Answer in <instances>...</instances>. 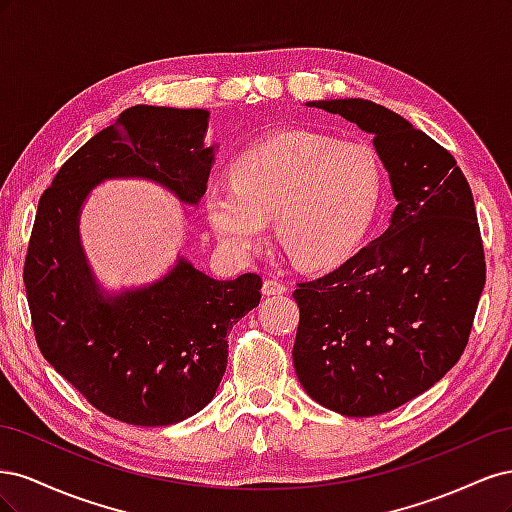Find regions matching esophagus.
Here are the masks:
<instances>
[{
  "label": "esophagus",
  "instance_id": "1",
  "mask_svg": "<svg viewBox=\"0 0 512 512\" xmlns=\"http://www.w3.org/2000/svg\"><path fill=\"white\" fill-rule=\"evenodd\" d=\"M284 292H286V286L282 282L277 280L262 282V294H265V297H275V294H284Z\"/></svg>",
  "mask_w": 512,
  "mask_h": 512
}]
</instances>
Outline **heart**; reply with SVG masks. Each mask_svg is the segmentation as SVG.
<instances>
[{
    "label": "heart",
    "mask_w": 512,
    "mask_h": 512,
    "mask_svg": "<svg viewBox=\"0 0 512 512\" xmlns=\"http://www.w3.org/2000/svg\"><path fill=\"white\" fill-rule=\"evenodd\" d=\"M232 181H213L203 196L215 237L247 256L267 237L294 265L324 269L344 262L376 218L382 166L367 145L312 132H288L245 149L230 166Z\"/></svg>",
    "instance_id": "b5f03b06"
}]
</instances>
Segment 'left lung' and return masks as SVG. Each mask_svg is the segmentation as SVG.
<instances>
[{
  "label": "left lung",
  "instance_id": "1",
  "mask_svg": "<svg viewBox=\"0 0 512 512\" xmlns=\"http://www.w3.org/2000/svg\"><path fill=\"white\" fill-rule=\"evenodd\" d=\"M305 106L374 136L397 205L378 239L292 292L294 371L320 406L376 416L431 389L468 344L485 286L474 198L451 153L389 108L361 98Z\"/></svg>",
  "mask_w": 512,
  "mask_h": 512
}]
</instances>
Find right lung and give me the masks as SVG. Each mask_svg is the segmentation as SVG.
Wrapping results in <instances>:
<instances>
[{"label": "right lung", "mask_w": 512, "mask_h": 512, "mask_svg": "<svg viewBox=\"0 0 512 512\" xmlns=\"http://www.w3.org/2000/svg\"><path fill=\"white\" fill-rule=\"evenodd\" d=\"M209 111L136 104L59 168L38 203L25 290L46 361L117 421L164 427L203 410L228 363L226 333L260 303L262 280H213L185 256L160 280L106 290L81 243V211L106 179H145L196 207L215 149Z\"/></svg>", "instance_id": "1"}]
</instances>
